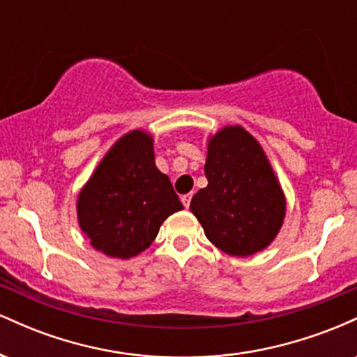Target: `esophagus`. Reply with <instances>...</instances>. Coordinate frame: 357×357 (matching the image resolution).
Segmentation results:
<instances>
[{"label":"esophagus","instance_id":"34e87169","mask_svg":"<svg viewBox=\"0 0 357 357\" xmlns=\"http://www.w3.org/2000/svg\"><path fill=\"white\" fill-rule=\"evenodd\" d=\"M191 198H192L191 192H188V195H183V196H181V202H183V204H184V208H190Z\"/></svg>","mask_w":357,"mask_h":357}]
</instances>
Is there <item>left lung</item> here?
Returning a JSON list of instances; mask_svg holds the SVG:
<instances>
[{
  "label": "left lung",
  "instance_id": "left-lung-1",
  "mask_svg": "<svg viewBox=\"0 0 357 357\" xmlns=\"http://www.w3.org/2000/svg\"><path fill=\"white\" fill-rule=\"evenodd\" d=\"M208 186L190 210L221 252L250 257L267 248L285 218V196L267 155L241 126L218 130L208 142Z\"/></svg>",
  "mask_w": 357,
  "mask_h": 357
}]
</instances>
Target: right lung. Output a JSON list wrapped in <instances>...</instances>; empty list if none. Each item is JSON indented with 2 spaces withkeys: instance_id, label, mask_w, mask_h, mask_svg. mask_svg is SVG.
<instances>
[{
  "instance_id": "add662e5",
  "label": "right lung",
  "mask_w": 357,
  "mask_h": 357,
  "mask_svg": "<svg viewBox=\"0 0 357 357\" xmlns=\"http://www.w3.org/2000/svg\"><path fill=\"white\" fill-rule=\"evenodd\" d=\"M179 210L183 204L155 167L153 137L144 130H130L110 147L77 199L90 245L124 260L144 252L162 221Z\"/></svg>"
}]
</instances>
